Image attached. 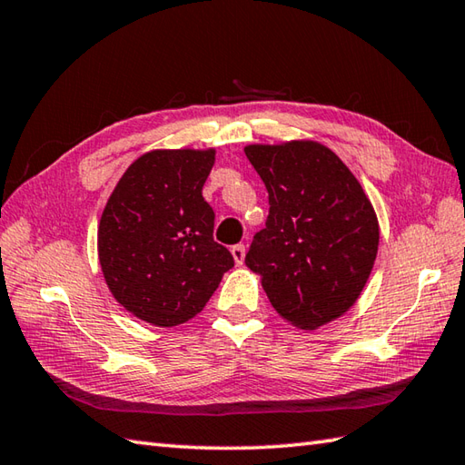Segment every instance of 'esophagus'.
<instances>
[{
	"instance_id": "esophagus-1",
	"label": "esophagus",
	"mask_w": 465,
	"mask_h": 465,
	"mask_svg": "<svg viewBox=\"0 0 465 465\" xmlns=\"http://www.w3.org/2000/svg\"><path fill=\"white\" fill-rule=\"evenodd\" d=\"M230 252H232V255H233V262L238 263V265H242L243 260H245V248H243V245H242V243L233 245V248H232Z\"/></svg>"
}]
</instances>
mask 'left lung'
<instances>
[{
  "instance_id": "left-lung-1",
  "label": "left lung",
  "mask_w": 465,
  "mask_h": 465,
  "mask_svg": "<svg viewBox=\"0 0 465 465\" xmlns=\"http://www.w3.org/2000/svg\"><path fill=\"white\" fill-rule=\"evenodd\" d=\"M245 155L270 193V215L245 265L282 320L318 330L341 318L370 280L380 223L358 177L313 140L252 143Z\"/></svg>"
}]
</instances>
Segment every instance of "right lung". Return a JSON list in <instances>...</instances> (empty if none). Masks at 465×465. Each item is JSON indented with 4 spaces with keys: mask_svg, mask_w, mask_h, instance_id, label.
Masks as SVG:
<instances>
[{
    "mask_svg": "<svg viewBox=\"0 0 465 465\" xmlns=\"http://www.w3.org/2000/svg\"><path fill=\"white\" fill-rule=\"evenodd\" d=\"M215 150H152L127 167L97 225V258L117 303L157 328L195 318L233 265L213 242L202 190Z\"/></svg>",
    "mask_w": 465,
    "mask_h": 465,
    "instance_id": "add662e5",
    "label": "right lung"
}]
</instances>
